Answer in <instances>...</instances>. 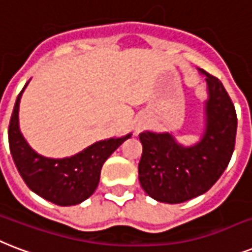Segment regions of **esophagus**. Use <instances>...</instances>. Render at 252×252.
<instances>
[{
  "label": "esophagus",
  "mask_w": 252,
  "mask_h": 252,
  "mask_svg": "<svg viewBox=\"0 0 252 252\" xmlns=\"http://www.w3.org/2000/svg\"><path fill=\"white\" fill-rule=\"evenodd\" d=\"M143 128H144L143 125H138V126H136V128H135V131L136 132H140V131H142V130H143Z\"/></svg>",
  "instance_id": "obj_1"
}]
</instances>
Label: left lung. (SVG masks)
Instances as JSON below:
<instances>
[{
  "label": "left lung",
  "instance_id": "8db88e82",
  "mask_svg": "<svg viewBox=\"0 0 252 252\" xmlns=\"http://www.w3.org/2000/svg\"><path fill=\"white\" fill-rule=\"evenodd\" d=\"M200 72L209 93L200 142L185 147L169 132L139 134L143 146L138 164L139 183L148 196L160 202L180 204L208 192L233 155L238 122L233 101L217 77Z\"/></svg>",
  "mask_w": 252,
  "mask_h": 252
}]
</instances>
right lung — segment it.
I'll use <instances>...</instances> for the list:
<instances>
[{
    "label": "right lung",
    "instance_id": "1",
    "mask_svg": "<svg viewBox=\"0 0 252 252\" xmlns=\"http://www.w3.org/2000/svg\"><path fill=\"white\" fill-rule=\"evenodd\" d=\"M23 89L15 101L7 131L15 167L27 187L38 196L60 206L77 205L94 193L104 163L131 134L95 142L71 158L42 157L27 144L19 130L18 109Z\"/></svg>",
    "mask_w": 252,
    "mask_h": 252
}]
</instances>
